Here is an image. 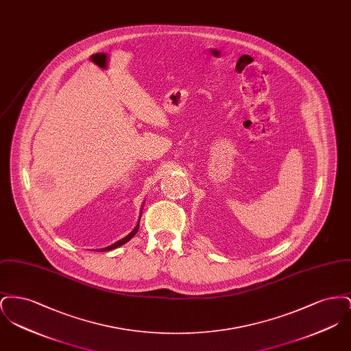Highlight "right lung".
<instances>
[{
  "label": "right lung",
  "mask_w": 351,
  "mask_h": 351,
  "mask_svg": "<svg viewBox=\"0 0 351 351\" xmlns=\"http://www.w3.org/2000/svg\"><path fill=\"white\" fill-rule=\"evenodd\" d=\"M141 219V218H139ZM138 228H139V222L136 223V226H135V229H134L133 232L132 233L129 234V235H126L125 238H122L121 241H118V242H116V243H113V245H110V246H108V247H105V249H102L101 251H108V250H113V249H116V247H118V246H122L123 243H126V242H129L132 238H133L134 235L136 234V232H138Z\"/></svg>",
  "instance_id": "1"
}]
</instances>
